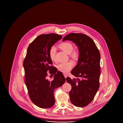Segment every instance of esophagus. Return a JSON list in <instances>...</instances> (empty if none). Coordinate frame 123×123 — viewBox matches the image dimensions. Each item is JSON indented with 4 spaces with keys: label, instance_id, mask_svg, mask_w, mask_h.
I'll return each mask as SVG.
<instances>
[{
    "label": "esophagus",
    "instance_id": "34e87169",
    "mask_svg": "<svg viewBox=\"0 0 123 123\" xmlns=\"http://www.w3.org/2000/svg\"><path fill=\"white\" fill-rule=\"evenodd\" d=\"M64 76L65 77V78H66L67 77V74L66 73H64Z\"/></svg>",
    "mask_w": 123,
    "mask_h": 123
}]
</instances>
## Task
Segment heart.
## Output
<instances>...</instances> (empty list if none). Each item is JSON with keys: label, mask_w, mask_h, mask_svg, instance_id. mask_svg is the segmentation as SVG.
Segmentation results:
<instances>
[{"label": "heart", "mask_w": 123, "mask_h": 123, "mask_svg": "<svg viewBox=\"0 0 123 123\" xmlns=\"http://www.w3.org/2000/svg\"><path fill=\"white\" fill-rule=\"evenodd\" d=\"M59 47L65 53L69 54L70 57L74 60L78 59L80 56V51L77 49H73V44L70 42H64L60 43ZM56 50L54 47H51L49 51V55L50 59L52 61L56 59ZM74 65L72 61H70L65 63H60L57 66V68L59 71L64 73H68L70 71Z\"/></svg>", "instance_id": "1"}]
</instances>
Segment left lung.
<instances>
[{
	"mask_svg": "<svg viewBox=\"0 0 123 123\" xmlns=\"http://www.w3.org/2000/svg\"><path fill=\"white\" fill-rule=\"evenodd\" d=\"M65 40L76 43L80 53L78 64L71 71L75 78H66L71 86L69 93L70 101L76 106L84 107L93 100L99 88V50L94 41L83 34L71 33L63 38V41Z\"/></svg>",
	"mask_w": 123,
	"mask_h": 123,
	"instance_id": "8db88e82",
	"label": "left lung"
}]
</instances>
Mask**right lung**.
<instances>
[{
  "label": "right lung",
  "instance_id": "add662e5",
  "mask_svg": "<svg viewBox=\"0 0 123 123\" xmlns=\"http://www.w3.org/2000/svg\"><path fill=\"white\" fill-rule=\"evenodd\" d=\"M62 38V35L54 33L39 35L29 44L24 59L25 82L29 98L41 108H47L54 105V89L65 81L63 73L52 65L49 55L51 47ZM49 74L54 75L52 81L47 79Z\"/></svg>",
  "mask_w": 123,
  "mask_h": 123
}]
</instances>
